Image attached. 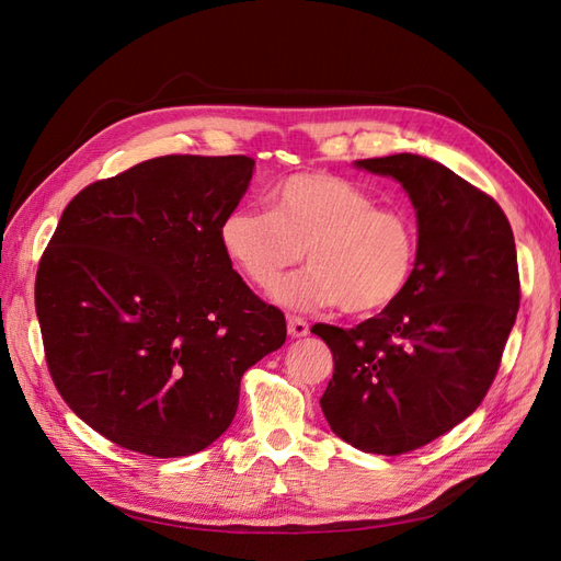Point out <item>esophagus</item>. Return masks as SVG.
Returning a JSON list of instances; mask_svg holds the SVG:
<instances>
[{
    "label": "esophagus",
    "mask_w": 561,
    "mask_h": 561,
    "mask_svg": "<svg viewBox=\"0 0 561 561\" xmlns=\"http://www.w3.org/2000/svg\"><path fill=\"white\" fill-rule=\"evenodd\" d=\"M287 334H290L293 339H301L309 334V322L304 318H297V316H290L287 318Z\"/></svg>",
    "instance_id": "34e87169"
}]
</instances>
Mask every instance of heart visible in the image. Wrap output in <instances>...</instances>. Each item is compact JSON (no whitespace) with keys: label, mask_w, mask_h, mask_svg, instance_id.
Masks as SVG:
<instances>
[{"label":"heart","mask_w":561,"mask_h":561,"mask_svg":"<svg viewBox=\"0 0 561 561\" xmlns=\"http://www.w3.org/2000/svg\"><path fill=\"white\" fill-rule=\"evenodd\" d=\"M271 208H233L219 227L229 257L260 287L276 285L307 250L311 268L285 280L276 301L293 311L342 307L375 313L410 285L419 257L412 213L375 206L363 186L330 173H299L268 192Z\"/></svg>","instance_id":"1"}]
</instances>
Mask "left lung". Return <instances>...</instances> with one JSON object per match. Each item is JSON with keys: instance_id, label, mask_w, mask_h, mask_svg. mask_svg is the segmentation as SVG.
<instances>
[{"instance_id": "obj_1", "label": "left lung", "mask_w": 561, "mask_h": 561, "mask_svg": "<svg viewBox=\"0 0 561 561\" xmlns=\"http://www.w3.org/2000/svg\"><path fill=\"white\" fill-rule=\"evenodd\" d=\"M393 178L416 210L407 290L353 330L311 328L332 351L322 414L344 443L396 456L468 419L494 381L519 309L515 236L499 203L419 154L355 161Z\"/></svg>"}]
</instances>
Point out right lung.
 I'll return each instance as SVG.
<instances>
[{"instance_id":"obj_1","label":"right lung","mask_w":561,"mask_h":561,"mask_svg":"<svg viewBox=\"0 0 561 561\" xmlns=\"http://www.w3.org/2000/svg\"><path fill=\"white\" fill-rule=\"evenodd\" d=\"M252 171L248 157L142 161L81 190L42 254L48 371L118 447L206 449L231 426L245 369L285 344V316L252 295L219 241Z\"/></svg>"}]
</instances>
